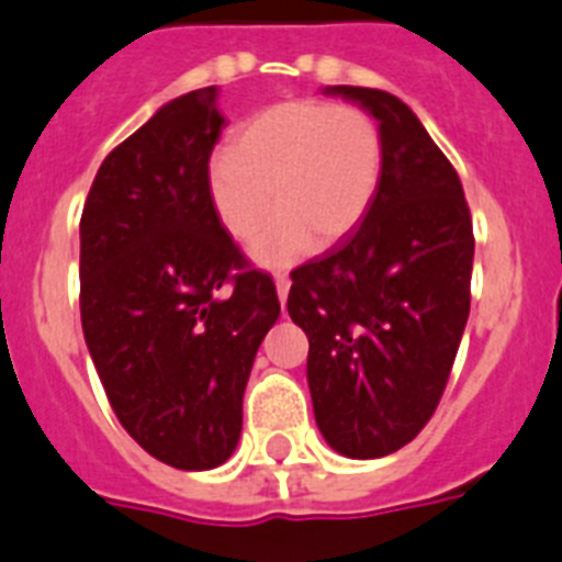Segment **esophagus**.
<instances>
[{
  "label": "esophagus",
  "mask_w": 562,
  "mask_h": 562,
  "mask_svg": "<svg viewBox=\"0 0 562 562\" xmlns=\"http://www.w3.org/2000/svg\"><path fill=\"white\" fill-rule=\"evenodd\" d=\"M274 282H277V296H280V302H282V305H285V300H288V288H291V280H288L285 274H277V277H274Z\"/></svg>",
  "instance_id": "esophagus-1"
}]
</instances>
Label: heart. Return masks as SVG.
<instances>
[{
  "label": "heart",
  "instance_id": "1",
  "mask_svg": "<svg viewBox=\"0 0 562 562\" xmlns=\"http://www.w3.org/2000/svg\"><path fill=\"white\" fill-rule=\"evenodd\" d=\"M382 133L368 112L328 101H288L254 115L232 153L214 155L206 192L214 217L234 240L271 226L251 257L266 268L305 260L319 243L336 246L364 221L382 180Z\"/></svg>",
  "mask_w": 562,
  "mask_h": 562
}]
</instances>
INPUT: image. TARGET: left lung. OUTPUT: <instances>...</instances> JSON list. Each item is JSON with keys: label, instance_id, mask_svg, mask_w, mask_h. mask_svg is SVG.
<instances>
[{"label": "left lung", "instance_id": "1", "mask_svg": "<svg viewBox=\"0 0 562 562\" xmlns=\"http://www.w3.org/2000/svg\"><path fill=\"white\" fill-rule=\"evenodd\" d=\"M373 115L382 180L364 221L296 268L288 314L308 336L316 427L339 456L402 450L436 413L470 316L475 237L461 180L402 99L325 87Z\"/></svg>", "mask_w": 562, "mask_h": 562}]
</instances>
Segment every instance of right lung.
I'll list each match as a JSON object with an SVG mask.
<instances>
[{
  "label": "right lung",
  "mask_w": 562,
  "mask_h": 562,
  "mask_svg": "<svg viewBox=\"0 0 562 562\" xmlns=\"http://www.w3.org/2000/svg\"><path fill=\"white\" fill-rule=\"evenodd\" d=\"M226 119L217 87L160 106L101 164L81 214V328L124 429L175 470H214L280 316L214 217L206 169Z\"/></svg>",
  "instance_id": "add662e5"
}]
</instances>
